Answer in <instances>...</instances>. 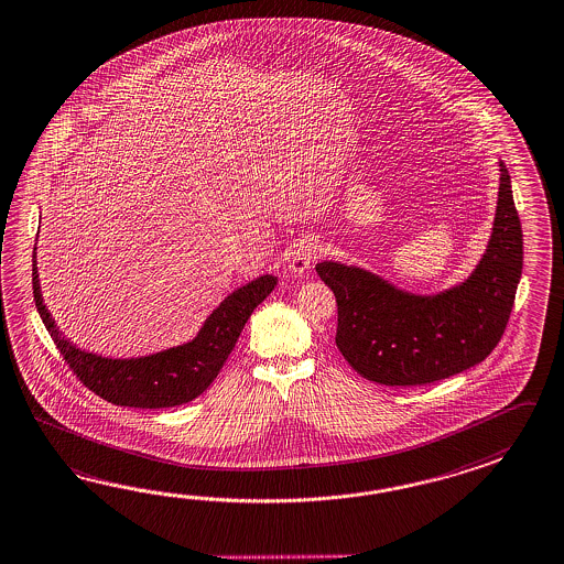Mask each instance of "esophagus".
<instances>
[{
  "label": "esophagus",
  "instance_id": "34e87169",
  "mask_svg": "<svg viewBox=\"0 0 564 564\" xmlns=\"http://www.w3.org/2000/svg\"><path fill=\"white\" fill-rule=\"evenodd\" d=\"M319 254H322V247H319L317 240H313V238L303 240L300 247L295 249V252H293L289 269H291L295 275H305V273L312 269V264L319 259Z\"/></svg>",
  "mask_w": 564,
  "mask_h": 564
}]
</instances>
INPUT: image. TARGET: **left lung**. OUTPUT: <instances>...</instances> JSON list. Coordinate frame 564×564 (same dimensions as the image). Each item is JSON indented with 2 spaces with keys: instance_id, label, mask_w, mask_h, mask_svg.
Returning a JSON list of instances; mask_svg holds the SVG:
<instances>
[{
  "instance_id": "8db88e82",
  "label": "left lung",
  "mask_w": 564,
  "mask_h": 564,
  "mask_svg": "<svg viewBox=\"0 0 564 564\" xmlns=\"http://www.w3.org/2000/svg\"><path fill=\"white\" fill-rule=\"evenodd\" d=\"M488 251L459 288L421 297L346 264L319 263L338 303L336 346L351 368L387 387H421L484 362L498 346L522 275V225L508 167Z\"/></svg>"
}]
</instances>
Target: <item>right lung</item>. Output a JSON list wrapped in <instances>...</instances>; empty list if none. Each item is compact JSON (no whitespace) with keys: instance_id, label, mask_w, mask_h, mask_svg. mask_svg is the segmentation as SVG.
Segmentation results:
<instances>
[{"instance_id":"obj_1","label":"right lung","mask_w":564,"mask_h":564,"mask_svg":"<svg viewBox=\"0 0 564 564\" xmlns=\"http://www.w3.org/2000/svg\"><path fill=\"white\" fill-rule=\"evenodd\" d=\"M275 285V276L263 275L230 293L189 344L145 358L111 360L80 351L58 334L51 313L42 303L36 261L32 264L34 301L64 362L100 399L135 409H167L200 397L225 366L254 307Z\"/></svg>"}]
</instances>
